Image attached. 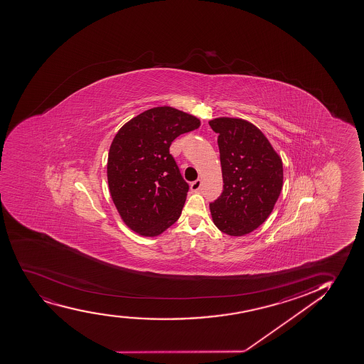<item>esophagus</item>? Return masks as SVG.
<instances>
[{
	"label": "esophagus",
	"mask_w": 364,
	"mask_h": 364,
	"mask_svg": "<svg viewBox=\"0 0 364 364\" xmlns=\"http://www.w3.org/2000/svg\"><path fill=\"white\" fill-rule=\"evenodd\" d=\"M200 187H201V181L200 180L194 181V182H192V183H191V191H192V192H198V191H199V189H200Z\"/></svg>",
	"instance_id": "esophagus-1"
}]
</instances>
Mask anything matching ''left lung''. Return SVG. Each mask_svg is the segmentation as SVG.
<instances>
[{"label": "left lung", "instance_id": "8db88e82", "mask_svg": "<svg viewBox=\"0 0 364 364\" xmlns=\"http://www.w3.org/2000/svg\"><path fill=\"white\" fill-rule=\"evenodd\" d=\"M216 134L223 191L210 204L213 223L228 235H245L267 220L283 187V163L264 134L242 119L209 122Z\"/></svg>", "mask_w": 364, "mask_h": 364}]
</instances>
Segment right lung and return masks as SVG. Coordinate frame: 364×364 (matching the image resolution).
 Returning <instances> with one entry per match:
<instances>
[{
	"label": "right lung",
	"instance_id": "obj_1",
	"mask_svg": "<svg viewBox=\"0 0 364 364\" xmlns=\"http://www.w3.org/2000/svg\"><path fill=\"white\" fill-rule=\"evenodd\" d=\"M199 126L196 117L158 107L131 119L115 134L107 166L109 191L122 221L136 233L159 235L180 218L189 186L170 146Z\"/></svg>",
	"mask_w": 364,
	"mask_h": 364
}]
</instances>
